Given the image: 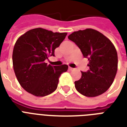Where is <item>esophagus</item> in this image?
I'll return each mask as SVG.
<instances>
[{
    "label": "esophagus",
    "instance_id": "1",
    "mask_svg": "<svg viewBox=\"0 0 127 127\" xmlns=\"http://www.w3.org/2000/svg\"><path fill=\"white\" fill-rule=\"evenodd\" d=\"M75 69V68H72V67H69V70H74Z\"/></svg>",
    "mask_w": 127,
    "mask_h": 127
}]
</instances>
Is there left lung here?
Masks as SVG:
<instances>
[{"label": "left lung", "mask_w": 127, "mask_h": 127, "mask_svg": "<svg viewBox=\"0 0 127 127\" xmlns=\"http://www.w3.org/2000/svg\"><path fill=\"white\" fill-rule=\"evenodd\" d=\"M68 38L79 47L89 61L90 69L81 72V78L74 82L81 94L95 97L105 92L113 82L117 71L118 57L113 44L107 37L93 29L74 32Z\"/></svg>", "instance_id": "left-lung-1"}]
</instances>
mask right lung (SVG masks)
I'll return each mask as SVG.
<instances>
[{
  "instance_id": "obj_1",
  "label": "right lung",
  "mask_w": 127,
  "mask_h": 127,
  "mask_svg": "<svg viewBox=\"0 0 127 127\" xmlns=\"http://www.w3.org/2000/svg\"><path fill=\"white\" fill-rule=\"evenodd\" d=\"M66 33H53L35 28L21 35L14 47L13 68L21 86L33 95L43 97L57 88L62 73L68 66H51L45 63L66 36Z\"/></svg>"
}]
</instances>
